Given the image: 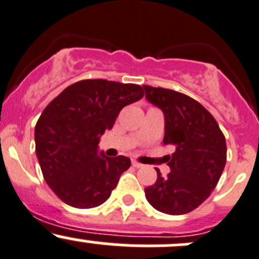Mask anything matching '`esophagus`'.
I'll list each match as a JSON object with an SVG mask.
<instances>
[{"mask_svg": "<svg viewBox=\"0 0 259 259\" xmlns=\"http://www.w3.org/2000/svg\"><path fill=\"white\" fill-rule=\"evenodd\" d=\"M132 165L134 166V168H142L143 164H140L139 161H137V160H133V161H132Z\"/></svg>", "mask_w": 259, "mask_h": 259, "instance_id": "1", "label": "esophagus"}]
</instances>
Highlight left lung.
<instances>
[{
    "instance_id": "8db88e82",
    "label": "left lung",
    "mask_w": 259,
    "mask_h": 259,
    "mask_svg": "<svg viewBox=\"0 0 259 259\" xmlns=\"http://www.w3.org/2000/svg\"><path fill=\"white\" fill-rule=\"evenodd\" d=\"M146 99L165 116L164 145L170 173L145 188L151 207L166 214L189 213L199 207L218 184L227 160V144L218 122L200 103L185 94L144 85Z\"/></svg>"
}]
</instances>
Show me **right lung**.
Returning <instances> with one entry per match:
<instances>
[{
    "mask_svg": "<svg viewBox=\"0 0 259 259\" xmlns=\"http://www.w3.org/2000/svg\"><path fill=\"white\" fill-rule=\"evenodd\" d=\"M143 96L137 83L88 79L67 86L46 106L35 126L36 155L62 202L86 209L108 200L130 159L98 155V144L121 109Z\"/></svg>",
    "mask_w": 259,
    "mask_h": 259,
    "instance_id": "right-lung-1",
    "label": "right lung"
}]
</instances>
